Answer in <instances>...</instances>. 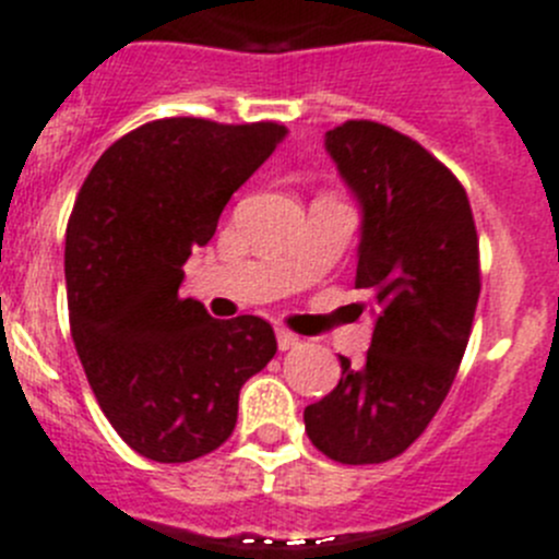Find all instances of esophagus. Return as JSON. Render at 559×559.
Here are the masks:
<instances>
[{
    "instance_id": "34e87169",
    "label": "esophagus",
    "mask_w": 559,
    "mask_h": 559,
    "mask_svg": "<svg viewBox=\"0 0 559 559\" xmlns=\"http://www.w3.org/2000/svg\"><path fill=\"white\" fill-rule=\"evenodd\" d=\"M299 335H294V332H288V330H283V326H280V330H276V346H280V352H288V349H296V346H299Z\"/></svg>"
}]
</instances>
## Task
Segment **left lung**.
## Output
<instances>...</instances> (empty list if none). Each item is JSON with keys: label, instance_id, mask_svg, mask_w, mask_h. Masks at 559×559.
<instances>
[{"label": "left lung", "instance_id": "left-lung-1", "mask_svg": "<svg viewBox=\"0 0 559 559\" xmlns=\"http://www.w3.org/2000/svg\"><path fill=\"white\" fill-rule=\"evenodd\" d=\"M324 150L360 204L355 288L373 335L362 366L341 357V380L307 404L305 429L337 463H385L427 429L463 360L479 299L477 227L457 177L413 138L346 121Z\"/></svg>", "mask_w": 559, "mask_h": 559}]
</instances>
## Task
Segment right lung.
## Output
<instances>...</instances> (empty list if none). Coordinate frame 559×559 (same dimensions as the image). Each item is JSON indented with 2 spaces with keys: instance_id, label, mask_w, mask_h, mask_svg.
<instances>
[{
  "instance_id": "right-lung-1",
  "label": "right lung",
  "mask_w": 559,
  "mask_h": 559,
  "mask_svg": "<svg viewBox=\"0 0 559 559\" xmlns=\"http://www.w3.org/2000/svg\"><path fill=\"white\" fill-rule=\"evenodd\" d=\"M285 135L274 121H150L96 160L71 210L66 294L76 355L112 429L155 463L222 447L240 388L276 352L269 321L213 319L202 301L179 299V285L229 197Z\"/></svg>"
}]
</instances>
